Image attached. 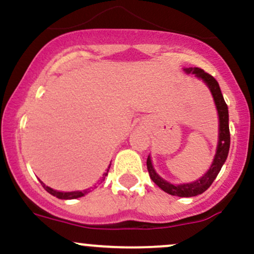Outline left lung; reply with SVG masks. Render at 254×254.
Returning <instances> with one entry per match:
<instances>
[{"instance_id": "obj_1", "label": "left lung", "mask_w": 254, "mask_h": 254, "mask_svg": "<svg viewBox=\"0 0 254 254\" xmlns=\"http://www.w3.org/2000/svg\"><path fill=\"white\" fill-rule=\"evenodd\" d=\"M186 72L190 73L193 72L196 77L201 78L202 80L208 85L211 93H212L214 104H216L217 111H218L219 116V140H218V147H217L216 157L213 159V163L211 165L210 170L205 174V176H202L200 180L195 181L193 183H187V185H171V183L166 182L163 178H160L157 175V172L154 171L152 166V161L148 157L147 159V169H148L149 176L152 178L153 182L157 185L159 188L163 189L166 193L175 195V196H183V197H189V196H196V195L202 194L206 189L210 188V186L212 185L214 178L217 177V175L221 171L223 164L227 160L228 153H229V147H230V131H229V114H228V106L225 104L224 97L222 95L221 88H219L218 82H217L214 78L211 76L210 73L205 72L204 69L199 67H190L186 68Z\"/></svg>"}]
</instances>
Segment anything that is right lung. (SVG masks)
<instances>
[{"label":"right lung","instance_id":"1","mask_svg":"<svg viewBox=\"0 0 254 254\" xmlns=\"http://www.w3.org/2000/svg\"><path fill=\"white\" fill-rule=\"evenodd\" d=\"M110 166H111V165H110ZM108 170H110V168L107 169V171H106L105 174H104V176H102L101 182H102V181L105 180V177L107 176V175H108ZM41 185L43 186V188L46 189V190L48 191L49 194L54 195V196L59 197V199H64V200H67V199H76V197H80V196H83V195H85L86 193H89V191H90V190H89V189H86V190H83V191H68V193H64V191H57V190H54V189L49 188V187L44 185L43 182H41Z\"/></svg>","mask_w":254,"mask_h":254}]
</instances>
